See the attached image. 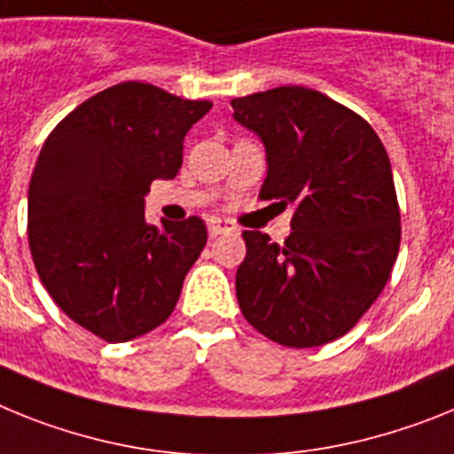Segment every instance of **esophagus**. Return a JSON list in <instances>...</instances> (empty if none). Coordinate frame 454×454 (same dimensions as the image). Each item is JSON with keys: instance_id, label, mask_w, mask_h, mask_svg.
I'll return each instance as SVG.
<instances>
[{"instance_id": "esophagus-1", "label": "esophagus", "mask_w": 454, "mask_h": 454, "mask_svg": "<svg viewBox=\"0 0 454 454\" xmlns=\"http://www.w3.org/2000/svg\"><path fill=\"white\" fill-rule=\"evenodd\" d=\"M207 231H210V235H223V232H231L232 228L228 226V222H223V219L212 216V219H207Z\"/></svg>"}]
</instances>
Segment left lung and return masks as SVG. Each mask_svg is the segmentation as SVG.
Returning <instances> with one entry per match:
<instances>
[{
	"instance_id": "8db88e82",
	"label": "left lung",
	"mask_w": 454,
	"mask_h": 454,
	"mask_svg": "<svg viewBox=\"0 0 454 454\" xmlns=\"http://www.w3.org/2000/svg\"><path fill=\"white\" fill-rule=\"evenodd\" d=\"M231 105L232 118L265 145L260 199L294 205L283 244L242 232L247 258L235 276L242 315L278 345L336 340L380 297L400 251L384 144L368 121L306 86H278Z\"/></svg>"
}]
</instances>
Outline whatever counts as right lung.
<instances>
[{"label": "right lung", "instance_id": "add662e5", "mask_svg": "<svg viewBox=\"0 0 454 454\" xmlns=\"http://www.w3.org/2000/svg\"><path fill=\"white\" fill-rule=\"evenodd\" d=\"M212 109L141 82L82 102L43 144L29 183V249L59 309L107 342L167 320L207 242L203 219L145 223L153 180H173L183 141Z\"/></svg>", "mask_w": 454, "mask_h": 454}]
</instances>
